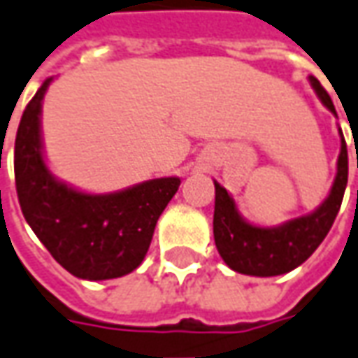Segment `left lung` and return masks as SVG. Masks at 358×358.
<instances>
[{
	"instance_id": "8db88e82",
	"label": "left lung",
	"mask_w": 358,
	"mask_h": 358,
	"mask_svg": "<svg viewBox=\"0 0 358 358\" xmlns=\"http://www.w3.org/2000/svg\"><path fill=\"white\" fill-rule=\"evenodd\" d=\"M321 102L335 114L331 96L315 76H309ZM349 177L347 143L343 140L341 155L337 163V177L331 195L321 207L308 217L289 220L278 229H260L242 220L236 213L234 201L227 189L215 183V218L213 232L218 254L238 274L248 275H280L297 268L308 260L327 236L339 213Z\"/></svg>"
}]
</instances>
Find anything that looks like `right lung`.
<instances>
[{
	"label": "right lung",
	"instance_id": "obj_1",
	"mask_svg": "<svg viewBox=\"0 0 358 358\" xmlns=\"http://www.w3.org/2000/svg\"><path fill=\"white\" fill-rule=\"evenodd\" d=\"M41 84L15 136V189L29 227L64 270L83 280L134 272L150 248L157 218L173 199L177 177L153 179L114 195H84L55 181L41 153Z\"/></svg>",
	"mask_w": 358,
	"mask_h": 358
}]
</instances>
